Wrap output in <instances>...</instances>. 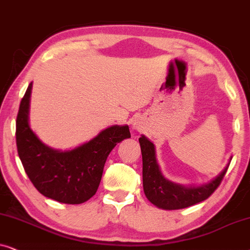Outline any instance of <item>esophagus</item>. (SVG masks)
<instances>
[{"label": "esophagus", "mask_w": 250, "mask_h": 250, "mask_svg": "<svg viewBox=\"0 0 250 250\" xmlns=\"http://www.w3.org/2000/svg\"><path fill=\"white\" fill-rule=\"evenodd\" d=\"M134 127H135V128H137V125H136V123L134 125Z\"/></svg>", "instance_id": "1"}]
</instances>
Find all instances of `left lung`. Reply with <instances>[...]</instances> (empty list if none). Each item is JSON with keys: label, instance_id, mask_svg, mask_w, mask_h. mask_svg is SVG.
Returning <instances> with one entry per match:
<instances>
[{"label": "left lung", "instance_id": "1", "mask_svg": "<svg viewBox=\"0 0 250 250\" xmlns=\"http://www.w3.org/2000/svg\"><path fill=\"white\" fill-rule=\"evenodd\" d=\"M143 156V186L146 198L156 207L168 210L183 209L208 199L221 184L229 164L215 179L199 188H184L169 182L162 176L155 159L153 143L145 136L139 138Z\"/></svg>", "mask_w": 250, "mask_h": 250}]
</instances>
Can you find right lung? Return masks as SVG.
<instances>
[{
	"label": "right lung",
	"mask_w": 250,
	"mask_h": 250,
	"mask_svg": "<svg viewBox=\"0 0 250 250\" xmlns=\"http://www.w3.org/2000/svg\"><path fill=\"white\" fill-rule=\"evenodd\" d=\"M31 90L29 83L16 121L17 149L22 167L44 197L62 204H83L97 192L106 159L114 146L131 137L129 127L113 125L72 151H55L43 144L29 128Z\"/></svg>",
	"instance_id": "obj_1"
}]
</instances>
